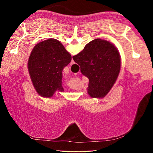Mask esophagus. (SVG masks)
<instances>
[{
    "instance_id": "obj_1",
    "label": "esophagus",
    "mask_w": 153,
    "mask_h": 153,
    "mask_svg": "<svg viewBox=\"0 0 153 153\" xmlns=\"http://www.w3.org/2000/svg\"><path fill=\"white\" fill-rule=\"evenodd\" d=\"M75 64V62H74L73 59H71V62H70V64Z\"/></svg>"
}]
</instances>
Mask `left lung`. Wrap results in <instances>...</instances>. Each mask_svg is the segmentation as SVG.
<instances>
[{"label":"left lung","mask_w":153,"mask_h":153,"mask_svg":"<svg viewBox=\"0 0 153 153\" xmlns=\"http://www.w3.org/2000/svg\"><path fill=\"white\" fill-rule=\"evenodd\" d=\"M71 61V55L57 39H48L35 46L29 58L28 70L39 96L51 98L55 91H64L62 70Z\"/></svg>","instance_id":"left-lung-1"}]
</instances>
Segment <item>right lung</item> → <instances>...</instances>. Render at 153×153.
<instances>
[{"instance_id":"1","label":"right lung","mask_w":153,"mask_h":153,"mask_svg":"<svg viewBox=\"0 0 153 153\" xmlns=\"http://www.w3.org/2000/svg\"><path fill=\"white\" fill-rule=\"evenodd\" d=\"M81 73L89 78L87 93L91 98H102L116 82L121 69L117 48L109 41L95 39L73 57Z\"/></svg>"}]
</instances>
